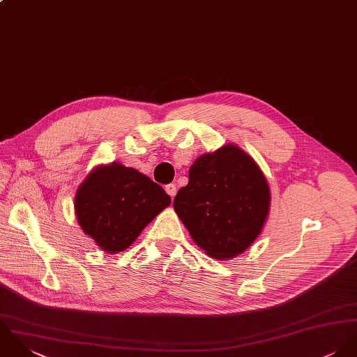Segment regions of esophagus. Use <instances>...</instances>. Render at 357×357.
<instances>
[{
  "label": "esophagus",
  "mask_w": 357,
  "mask_h": 357,
  "mask_svg": "<svg viewBox=\"0 0 357 357\" xmlns=\"http://www.w3.org/2000/svg\"><path fill=\"white\" fill-rule=\"evenodd\" d=\"M165 192L171 196V197H174L175 195H176V186L174 185V183H169V185H165Z\"/></svg>",
  "instance_id": "34e87169"
}]
</instances>
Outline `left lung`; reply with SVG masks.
Segmentation results:
<instances>
[{
	"instance_id": "1",
	"label": "left lung",
	"mask_w": 357,
	"mask_h": 357,
	"mask_svg": "<svg viewBox=\"0 0 357 357\" xmlns=\"http://www.w3.org/2000/svg\"><path fill=\"white\" fill-rule=\"evenodd\" d=\"M271 192L257 162L234 144L199 157L174 208L190 236L215 259L244 252L259 236Z\"/></svg>"
}]
</instances>
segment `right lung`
<instances>
[{
	"label": "right lung",
	"mask_w": 357,
	"mask_h": 357,
	"mask_svg": "<svg viewBox=\"0 0 357 357\" xmlns=\"http://www.w3.org/2000/svg\"><path fill=\"white\" fill-rule=\"evenodd\" d=\"M169 203L171 197L149 176L113 162L88 175L74 207L84 233L103 251L116 254L130 247Z\"/></svg>",
	"instance_id": "obj_1"
}]
</instances>
